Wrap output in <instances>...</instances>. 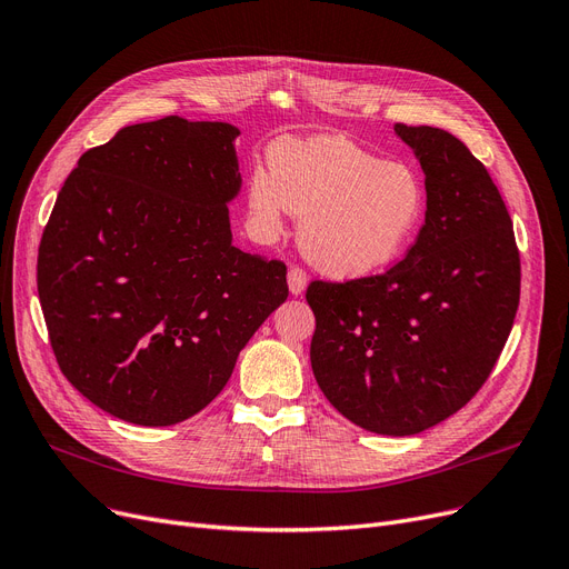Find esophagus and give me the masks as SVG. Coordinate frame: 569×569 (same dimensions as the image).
<instances>
[{
  "label": "esophagus",
  "mask_w": 569,
  "mask_h": 569,
  "mask_svg": "<svg viewBox=\"0 0 569 569\" xmlns=\"http://www.w3.org/2000/svg\"><path fill=\"white\" fill-rule=\"evenodd\" d=\"M287 280H289V291L293 293V297H301V293L306 291V284H308L306 270L299 266H291L287 272Z\"/></svg>",
  "instance_id": "esophagus-1"
}]
</instances>
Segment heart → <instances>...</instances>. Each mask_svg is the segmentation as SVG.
Listing matches in <instances>:
<instances>
[{"label":"heart","mask_w":569,"mask_h":569,"mask_svg":"<svg viewBox=\"0 0 569 569\" xmlns=\"http://www.w3.org/2000/svg\"><path fill=\"white\" fill-rule=\"evenodd\" d=\"M257 168L247 206L257 231L276 238L287 212L301 217L306 259L331 278H361L392 263L427 208L420 174L338 134L280 140Z\"/></svg>","instance_id":"b5f03b06"}]
</instances>
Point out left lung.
<instances>
[{
	"label": "left lung",
	"instance_id": "1",
	"mask_svg": "<svg viewBox=\"0 0 569 569\" xmlns=\"http://www.w3.org/2000/svg\"><path fill=\"white\" fill-rule=\"evenodd\" d=\"M425 170L427 212L408 254L378 276L312 280V373L350 422L418 435L483 388L520 301L511 217L456 134L397 123Z\"/></svg>",
	"mask_w": 569,
	"mask_h": 569
}]
</instances>
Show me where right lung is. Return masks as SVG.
I'll use <instances>...</instances> for the list:
<instances>
[{
    "instance_id": "add662e5",
    "label": "right lung",
    "mask_w": 569,
    "mask_h": 569,
    "mask_svg": "<svg viewBox=\"0 0 569 569\" xmlns=\"http://www.w3.org/2000/svg\"><path fill=\"white\" fill-rule=\"evenodd\" d=\"M238 134L181 117L126 126L58 193L39 303L62 376L113 418L168 427L202 411L289 297L282 261L233 247Z\"/></svg>"
}]
</instances>
